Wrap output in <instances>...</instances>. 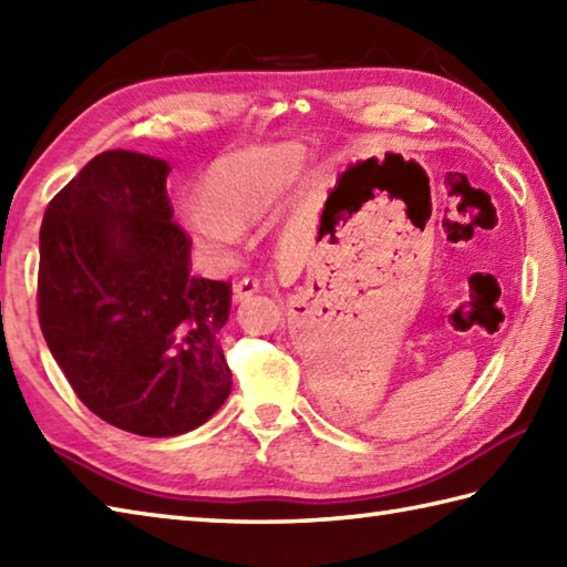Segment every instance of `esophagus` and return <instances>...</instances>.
<instances>
[{
    "label": "esophagus",
    "instance_id": "1",
    "mask_svg": "<svg viewBox=\"0 0 567 567\" xmlns=\"http://www.w3.org/2000/svg\"><path fill=\"white\" fill-rule=\"evenodd\" d=\"M262 282L258 280V277H243V280L236 282V287H233V292H236V302H243V299H250L255 292L262 290Z\"/></svg>",
    "mask_w": 567,
    "mask_h": 567
}]
</instances>
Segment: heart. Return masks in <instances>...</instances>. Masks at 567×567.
Masks as SVG:
<instances>
[{"mask_svg": "<svg viewBox=\"0 0 567 567\" xmlns=\"http://www.w3.org/2000/svg\"><path fill=\"white\" fill-rule=\"evenodd\" d=\"M302 164L305 152L295 144L226 154L206 172V196L184 208L188 230L210 250L230 248L243 236V220L260 218L282 202Z\"/></svg>", "mask_w": 567, "mask_h": 567, "instance_id": "1", "label": "heart"}]
</instances>
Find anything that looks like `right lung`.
<instances>
[{
  "label": "right lung",
  "mask_w": 567,
  "mask_h": 567,
  "mask_svg": "<svg viewBox=\"0 0 567 567\" xmlns=\"http://www.w3.org/2000/svg\"><path fill=\"white\" fill-rule=\"evenodd\" d=\"M169 164L110 150L43 214L39 324L81 403L142 437L204 425L230 393L218 331L230 285L192 275Z\"/></svg>",
  "instance_id": "add662e5"
}]
</instances>
